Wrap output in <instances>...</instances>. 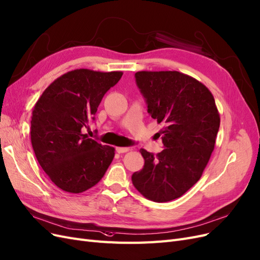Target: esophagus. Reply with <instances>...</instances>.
Returning <instances> with one entry per match:
<instances>
[{"label":"esophagus","mask_w":260,"mask_h":260,"mask_svg":"<svg viewBox=\"0 0 260 260\" xmlns=\"http://www.w3.org/2000/svg\"><path fill=\"white\" fill-rule=\"evenodd\" d=\"M115 150H116V152H118V153H125V152H127L129 149L126 148V147H116Z\"/></svg>","instance_id":"obj_1"}]
</instances>
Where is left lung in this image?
Masks as SVG:
<instances>
[{
    "mask_svg": "<svg viewBox=\"0 0 260 260\" xmlns=\"http://www.w3.org/2000/svg\"><path fill=\"white\" fill-rule=\"evenodd\" d=\"M136 84L148 113L164 125L158 133L163 151L145 149L142 170L132 176L133 185L157 203L180 198L197 183L214 150L220 118L208 88L178 71H139Z\"/></svg>",
    "mask_w": 260,
    "mask_h": 260,
    "instance_id": "1",
    "label": "left lung"
}]
</instances>
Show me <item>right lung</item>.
<instances>
[{"mask_svg": "<svg viewBox=\"0 0 260 260\" xmlns=\"http://www.w3.org/2000/svg\"><path fill=\"white\" fill-rule=\"evenodd\" d=\"M122 72L77 69L61 75L39 98L32 111L31 144L37 160L55 185L81 193L104 177L114 148L83 134L107 91Z\"/></svg>", "mask_w": 260, "mask_h": 260, "instance_id": "1", "label": "right lung"}]
</instances>
